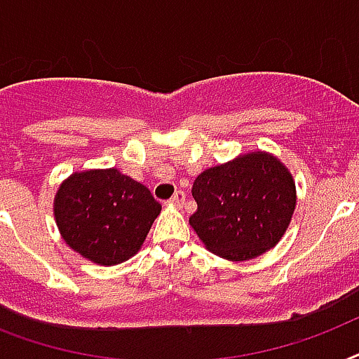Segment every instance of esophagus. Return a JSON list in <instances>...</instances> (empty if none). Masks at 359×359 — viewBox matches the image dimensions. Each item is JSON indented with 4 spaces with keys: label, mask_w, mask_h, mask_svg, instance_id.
I'll use <instances>...</instances> for the list:
<instances>
[{
    "label": "esophagus",
    "mask_w": 359,
    "mask_h": 359,
    "mask_svg": "<svg viewBox=\"0 0 359 359\" xmlns=\"http://www.w3.org/2000/svg\"><path fill=\"white\" fill-rule=\"evenodd\" d=\"M184 201H186V194L184 191H175V196L169 199V203L173 205L175 208H182L184 207Z\"/></svg>",
    "instance_id": "34e87169"
}]
</instances>
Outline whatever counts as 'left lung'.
I'll return each mask as SVG.
<instances>
[{"mask_svg": "<svg viewBox=\"0 0 359 359\" xmlns=\"http://www.w3.org/2000/svg\"><path fill=\"white\" fill-rule=\"evenodd\" d=\"M197 212L190 225L208 251L227 261H251L278 244L296 208L287 165L266 151H251L205 169L194 182Z\"/></svg>", "mask_w": 359, "mask_h": 359, "instance_id": "left-lung-1", "label": "left lung"}]
</instances>
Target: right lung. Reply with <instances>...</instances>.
<instances>
[{"label": "right lung", "instance_id": "obj_1", "mask_svg": "<svg viewBox=\"0 0 359 359\" xmlns=\"http://www.w3.org/2000/svg\"><path fill=\"white\" fill-rule=\"evenodd\" d=\"M160 210L149 188L115 168L76 171L53 197V218L67 245L100 266L134 257Z\"/></svg>", "mask_w": 359, "mask_h": 359}]
</instances>
